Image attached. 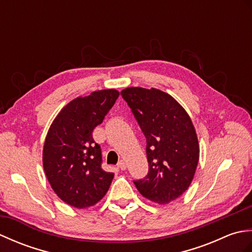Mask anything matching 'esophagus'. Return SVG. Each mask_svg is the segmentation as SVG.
Returning <instances> with one entry per match:
<instances>
[{
  "instance_id": "1",
  "label": "esophagus",
  "mask_w": 252,
  "mask_h": 252,
  "mask_svg": "<svg viewBox=\"0 0 252 252\" xmlns=\"http://www.w3.org/2000/svg\"><path fill=\"white\" fill-rule=\"evenodd\" d=\"M118 168H119L120 170H126V163L123 161V160H120L119 163H118Z\"/></svg>"
}]
</instances>
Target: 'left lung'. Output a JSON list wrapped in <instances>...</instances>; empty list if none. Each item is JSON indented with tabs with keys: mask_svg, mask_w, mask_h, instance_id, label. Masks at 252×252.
<instances>
[{
	"mask_svg": "<svg viewBox=\"0 0 252 252\" xmlns=\"http://www.w3.org/2000/svg\"><path fill=\"white\" fill-rule=\"evenodd\" d=\"M130 106L147 141L149 171L134 181L148 200L169 203L189 189L199 160V143L190 117L178 100L158 89L126 88Z\"/></svg>",
	"mask_w": 252,
	"mask_h": 252,
	"instance_id": "left-lung-1",
	"label": "left lung"
}]
</instances>
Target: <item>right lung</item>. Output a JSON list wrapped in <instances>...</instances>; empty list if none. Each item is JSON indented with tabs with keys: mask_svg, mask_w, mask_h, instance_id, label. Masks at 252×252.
<instances>
[{
	"mask_svg": "<svg viewBox=\"0 0 252 252\" xmlns=\"http://www.w3.org/2000/svg\"><path fill=\"white\" fill-rule=\"evenodd\" d=\"M115 89L79 96L63 106L45 137L42 161L49 183L74 208L96 205L108 191L114 173L101 169V153L93 130L119 97Z\"/></svg>",
	"mask_w": 252,
	"mask_h": 252,
	"instance_id": "add662e5",
	"label": "right lung"
}]
</instances>
